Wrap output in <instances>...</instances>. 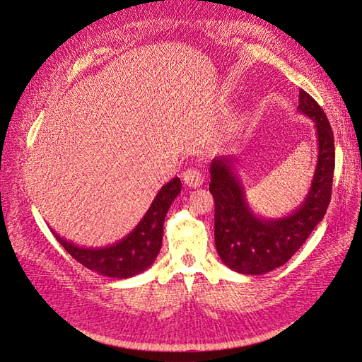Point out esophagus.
I'll use <instances>...</instances> for the list:
<instances>
[{"label": "esophagus", "mask_w": 362, "mask_h": 362, "mask_svg": "<svg viewBox=\"0 0 362 362\" xmlns=\"http://www.w3.org/2000/svg\"><path fill=\"white\" fill-rule=\"evenodd\" d=\"M183 182L189 188H197L204 183V174L196 168H188L185 173H183Z\"/></svg>", "instance_id": "esophagus-1"}]
</instances>
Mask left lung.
<instances>
[{
	"mask_svg": "<svg viewBox=\"0 0 362 362\" xmlns=\"http://www.w3.org/2000/svg\"><path fill=\"white\" fill-rule=\"evenodd\" d=\"M298 110L316 122L319 157L308 196L286 218L263 219L249 209L233 158H214L210 165L214 244L224 264L235 272L261 275L283 266L327 213L334 173L333 130L324 110L305 90L298 91Z\"/></svg>",
	"mask_w": 362,
	"mask_h": 362,
	"instance_id": "obj_1",
	"label": "left lung"
}]
</instances>
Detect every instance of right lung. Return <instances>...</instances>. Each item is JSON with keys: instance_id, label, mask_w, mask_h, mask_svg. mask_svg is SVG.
<instances>
[{"instance_id": "add662e5", "label": "right lung", "mask_w": 362, "mask_h": 362, "mask_svg": "<svg viewBox=\"0 0 362 362\" xmlns=\"http://www.w3.org/2000/svg\"><path fill=\"white\" fill-rule=\"evenodd\" d=\"M180 189V179L174 177L158 191L140 224L124 240L109 245V247H79V245L60 238L56 232H52V235L76 261L88 267L90 271H96L98 274L112 276V279H129V276L146 271L156 261L161 247V240H163L166 213Z\"/></svg>"}]
</instances>
